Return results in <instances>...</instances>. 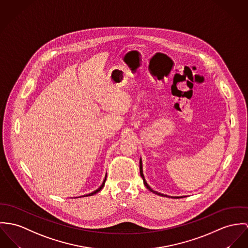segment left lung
Segmentation results:
<instances>
[{
	"instance_id": "8db88e82",
	"label": "left lung",
	"mask_w": 248,
	"mask_h": 248,
	"mask_svg": "<svg viewBox=\"0 0 248 248\" xmlns=\"http://www.w3.org/2000/svg\"><path fill=\"white\" fill-rule=\"evenodd\" d=\"M140 176L142 177V179H143V184L145 185V187L149 190L150 191H152L154 193H155V194H157V195H161V196H166V197H171V198H182L183 196H168V195H166V194H162V193H160V192H157V191H153L152 189H151V187L147 184V182L145 181V178H144V175H143V171H142V163H141V158L140 159Z\"/></svg>"
}]
</instances>
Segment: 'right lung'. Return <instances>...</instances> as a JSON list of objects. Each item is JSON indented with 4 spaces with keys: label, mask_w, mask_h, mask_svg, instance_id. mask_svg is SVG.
<instances>
[{
    "label": "right lung",
    "mask_w": 248,
    "mask_h": 248,
    "mask_svg": "<svg viewBox=\"0 0 248 248\" xmlns=\"http://www.w3.org/2000/svg\"><path fill=\"white\" fill-rule=\"evenodd\" d=\"M106 180H107V174H106V177H105V179H104V181H103L102 185L100 186V188H98L96 191H93V192H91V193H89V194H86V195H82V196H92V195H93V194L97 193L98 191H101V190L104 188V186H105V182H106ZM82 196H80V197H82Z\"/></svg>",
    "instance_id": "obj_1"
}]
</instances>
